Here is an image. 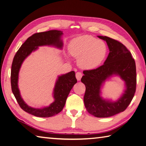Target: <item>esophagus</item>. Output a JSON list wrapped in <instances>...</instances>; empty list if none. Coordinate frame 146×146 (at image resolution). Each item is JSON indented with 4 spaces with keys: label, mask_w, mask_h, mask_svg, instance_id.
I'll list each match as a JSON object with an SVG mask.
<instances>
[{
    "label": "esophagus",
    "mask_w": 146,
    "mask_h": 146,
    "mask_svg": "<svg viewBox=\"0 0 146 146\" xmlns=\"http://www.w3.org/2000/svg\"><path fill=\"white\" fill-rule=\"evenodd\" d=\"M76 76L77 80L78 81H79V80H80L82 77V74L81 72H77L76 73Z\"/></svg>",
    "instance_id": "1"
}]
</instances>
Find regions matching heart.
I'll use <instances>...</instances> for the list:
<instances>
[{"label":"heart","instance_id":"obj_1","mask_svg":"<svg viewBox=\"0 0 146 146\" xmlns=\"http://www.w3.org/2000/svg\"><path fill=\"white\" fill-rule=\"evenodd\" d=\"M69 52L78 58V65L82 69L93 70L104 62L108 54V46L104 41L90 35H82L71 41Z\"/></svg>","mask_w":146,"mask_h":146}]
</instances>
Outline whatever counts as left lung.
Wrapping results in <instances>:
<instances>
[{"label":"left lung","instance_id":"left-lung-1","mask_svg":"<svg viewBox=\"0 0 146 146\" xmlns=\"http://www.w3.org/2000/svg\"><path fill=\"white\" fill-rule=\"evenodd\" d=\"M97 37L106 42L110 52L102 66L83 72L81 82L85 85L84 102L90 114L108 118L124 111L132 100L136 86V63L131 52L120 42L107 36ZM116 76L124 81L123 93L116 101L104 99L102 87L106 81Z\"/></svg>","mask_w":146,"mask_h":146}]
</instances>
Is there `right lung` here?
Segmentation results:
<instances>
[{
    "label": "right lung",
    "mask_w": 146,
    "mask_h": 146,
    "mask_svg": "<svg viewBox=\"0 0 146 146\" xmlns=\"http://www.w3.org/2000/svg\"><path fill=\"white\" fill-rule=\"evenodd\" d=\"M62 31L56 30L35 33L27 39L14 56L11 70L12 92L20 107L25 111L35 116L48 118L58 114L62 111L71 89L77 82L76 74L74 71H70L58 76L52 92V97L54 98L53 102L47 106L34 108L28 106L20 94L18 83L21 66L27 57L30 56L32 52L38 49L40 46H53L62 49Z\"/></svg>",
    "instance_id": "1"
}]
</instances>
